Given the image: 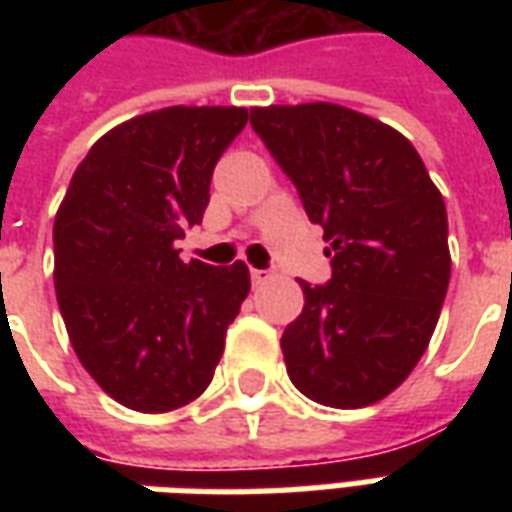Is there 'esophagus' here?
<instances>
[{
  "instance_id": "obj_1",
  "label": "esophagus",
  "mask_w": 512,
  "mask_h": 512,
  "mask_svg": "<svg viewBox=\"0 0 512 512\" xmlns=\"http://www.w3.org/2000/svg\"><path fill=\"white\" fill-rule=\"evenodd\" d=\"M252 285H263L266 279H271V271H263V268H252Z\"/></svg>"
}]
</instances>
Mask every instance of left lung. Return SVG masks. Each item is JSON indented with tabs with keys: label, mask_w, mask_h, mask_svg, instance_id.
I'll use <instances>...</instances> for the list:
<instances>
[{
	"label": "left lung",
	"mask_w": 512,
	"mask_h": 512,
	"mask_svg": "<svg viewBox=\"0 0 512 512\" xmlns=\"http://www.w3.org/2000/svg\"><path fill=\"white\" fill-rule=\"evenodd\" d=\"M249 123L323 227L332 279L301 282L282 334L301 395L362 408L395 392L425 354L450 285L447 208L395 128L337 104L252 109Z\"/></svg>",
	"instance_id": "left-lung-1"
}]
</instances>
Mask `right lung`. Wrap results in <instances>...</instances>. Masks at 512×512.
I'll return each mask as SVG.
<instances>
[{
    "label": "right lung",
    "mask_w": 512,
    "mask_h": 512,
    "mask_svg": "<svg viewBox=\"0 0 512 512\" xmlns=\"http://www.w3.org/2000/svg\"><path fill=\"white\" fill-rule=\"evenodd\" d=\"M249 120L238 106H169L104 134L54 219V288L84 370L117 403L161 414L211 384L249 268L183 263L216 161Z\"/></svg>",
    "instance_id": "1"
}]
</instances>
